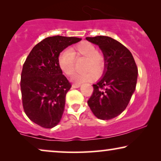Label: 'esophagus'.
<instances>
[{
    "mask_svg": "<svg viewBox=\"0 0 161 161\" xmlns=\"http://www.w3.org/2000/svg\"><path fill=\"white\" fill-rule=\"evenodd\" d=\"M80 86V83H73V84H72V87L73 88H78Z\"/></svg>",
    "mask_w": 161,
    "mask_h": 161,
    "instance_id": "1",
    "label": "esophagus"
}]
</instances>
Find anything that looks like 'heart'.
<instances>
[{"label":"heart","mask_w":161,"mask_h":161,"mask_svg":"<svg viewBox=\"0 0 161 161\" xmlns=\"http://www.w3.org/2000/svg\"><path fill=\"white\" fill-rule=\"evenodd\" d=\"M75 56L87 58L86 69L89 70L85 73H76L72 76V80L76 83L91 82L95 80L97 75H101L104 72L105 67L104 55L97 50L94 44L87 41H82L75 45L71 50H65L59 55L58 60L59 68L66 75H72L75 72Z\"/></svg>","instance_id":"heart-1"}]
</instances>
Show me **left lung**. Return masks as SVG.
<instances>
[{"instance_id": "obj_1", "label": "left lung", "mask_w": 161, "mask_h": 161, "mask_svg": "<svg viewBox=\"0 0 161 161\" xmlns=\"http://www.w3.org/2000/svg\"><path fill=\"white\" fill-rule=\"evenodd\" d=\"M86 39L97 45L105 58V75L93 85L88 105L98 119H111L122 114L130 100L137 83V66L130 51L111 37L97 36Z\"/></svg>"}]
</instances>
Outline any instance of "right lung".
Masks as SVG:
<instances>
[{
	"label": "right lung",
	"mask_w": 161,
	"mask_h": 161,
	"mask_svg": "<svg viewBox=\"0 0 161 161\" xmlns=\"http://www.w3.org/2000/svg\"><path fill=\"white\" fill-rule=\"evenodd\" d=\"M80 40L78 37H47L34 46L24 62L22 102L25 114L35 124L52 128L60 122L66 94L72 85L59 68L58 56L66 47Z\"/></svg>",
	"instance_id": "obj_1"
}]
</instances>
